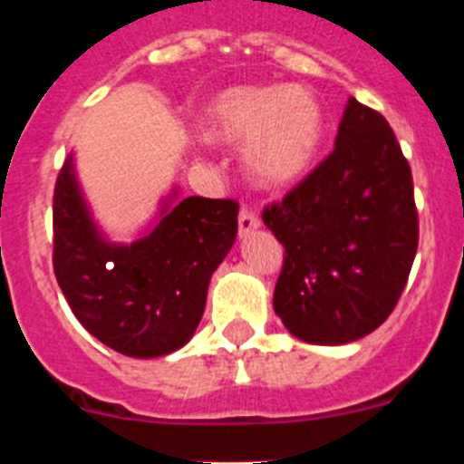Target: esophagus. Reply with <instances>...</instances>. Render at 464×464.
Listing matches in <instances>:
<instances>
[{
    "label": "esophagus",
    "instance_id": "1",
    "mask_svg": "<svg viewBox=\"0 0 464 464\" xmlns=\"http://www.w3.org/2000/svg\"><path fill=\"white\" fill-rule=\"evenodd\" d=\"M260 227V218H257V213L251 211V208H241L239 211V235L246 237L251 235L253 229Z\"/></svg>",
    "mask_w": 464,
    "mask_h": 464
}]
</instances>
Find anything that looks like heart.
<instances>
[{"mask_svg":"<svg viewBox=\"0 0 464 464\" xmlns=\"http://www.w3.org/2000/svg\"><path fill=\"white\" fill-rule=\"evenodd\" d=\"M325 116L315 94L299 85H237L204 113L211 141L241 146L244 169L260 188H283L309 171L321 150Z\"/></svg>","mask_w":464,"mask_h":464,"instance_id":"obj_1","label":"heart"}]
</instances>
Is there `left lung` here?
<instances>
[{
	"instance_id": "1",
	"label": "left lung",
	"mask_w": 464,
	"mask_h": 464,
	"mask_svg": "<svg viewBox=\"0 0 464 464\" xmlns=\"http://www.w3.org/2000/svg\"><path fill=\"white\" fill-rule=\"evenodd\" d=\"M262 220L285 248L274 311L295 337L337 346L374 332L418 248L411 167L388 121L351 97L334 150Z\"/></svg>"
}]
</instances>
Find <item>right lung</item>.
I'll use <instances>...</instances> for the list:
<instances>
[{
  "label": "right lung",
  "instance_id": "obj_1",
  "mask_svg": "<svg viewBox=\"0 0 464 464\" xmlns=\"http://www.w3.org/2000/svg\"><path fill=\"white\" fill-rule=\"evenodd\" d=\"M235 199L186 197L149 237L106 244L67 158L53 195V269L81 325L130 358L181 348L202 321L211 274L237 239Z\"/></svg>",
  "mask_w": 464,
  "mask_h": 464
}]
</instances>
